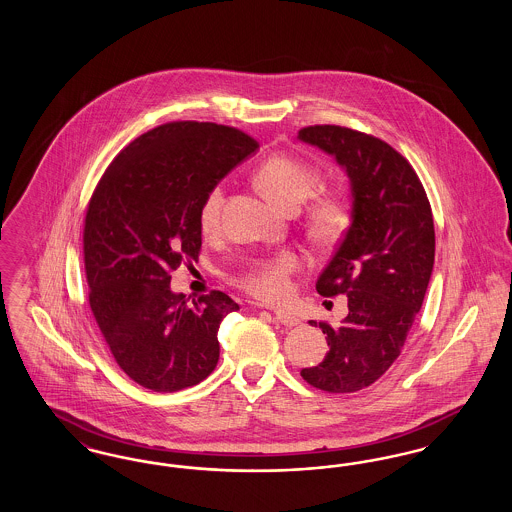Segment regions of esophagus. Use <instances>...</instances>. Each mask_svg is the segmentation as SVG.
Wrapping results in <instances>:
<instances>
[{"label": "esophagus", "mask_w": 512, "mask_h": 512, "mask_svg": "<svg viewBox=\"0 0 512 512\" xmlns=\"http://www.w3.org/2000/svg\"><path fill=\"white\" fill-rule=\"evenodd\" d=\"M274 317H276V320H278L280 324H284L286 328H292V326L299 324V318L292 315V313H288V311H282V309L274 311Z\"/></svg>", "instance_id": "34e87169"}]
</instances>
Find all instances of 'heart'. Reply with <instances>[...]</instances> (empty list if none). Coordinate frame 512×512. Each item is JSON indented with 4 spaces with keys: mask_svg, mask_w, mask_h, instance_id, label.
Listing matches in <instances>:
<instances>
[{
    "mask_svg": "<svg viewBox=\"0 0 512 512\" xmlns=\"http://www.w3.org/2000/svg\"><path fill=\"white\" fill-rule=\"evenodd\" d=\"M259 186L280 207L299 209L309 197H313L322 176L317 167L293 159L290 155H270L255 172ZM224 203L222 184L213 186L203 197L199 207V228L203 234H213L220 224V211ZM351 219L349 201L343 195H324L311 209V230L318 240H336L347 228ZM301 268V259L293 251H282L270 257L255 259L240 274L238 282L247 292L261 299H280L290 290L293 272Z\"/></svg>",
    "mask_w": 512,
    "mask_h": 512,
    "instance_id": "heart-1",
    "label": "heart"
}]
</instances>
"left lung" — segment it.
<instances>
[{
  "label": "left lung",
  "mask_w": 512,
  "mask_h": 512,
  "mask_svg": "<svg viewBox=\"0 0 512 512\" xmlns=\"http://www.w3.org/2000/svg\"><path fill=\"white\" fill-rule=\"evenodd\" d=\"M297 138L332 155L351 184V224L317 280L320 295H347L349 313L338 328L318 322L330 351L301 376L318 390L353 393L393 365L413 328L434 268L432 209L411 163L380 138L334 124Z\"/></svg>",
  "instance_id": "8db88e82"
}]
</instances>
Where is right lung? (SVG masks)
<instances>
[{
	"mask_svg": "<svg viewBox=\"0 0 512 512\" xmlns=\"http://www.w3.org/2000/svg\"><path fill=\"white\" fill-rule=\"evenodd\" d=\"M259 144L215 122L161 124L122 149L88 203V301L117 365L147 390H184L219 363L220 322L240 305L226 293L188 303L171 272L197 261L199 207Z\"/></svg>",
	"mask_w": 512,
	"mask_h": 512,
	"instance_id": "1",
	"label": "right lung"
}]
</instances>
